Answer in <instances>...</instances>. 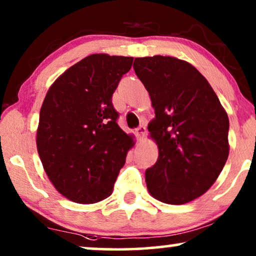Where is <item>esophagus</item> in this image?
I'll list each match as a JSON object with an SVG mask.
<instances>
[{
	"label": "esophagus",
	"instance_id": "34e87169",
	"mask_svg": "<svg viewBox=\"0 0 256 256\" xmlns=\"http://www.w3.org/2000/svg\"><path fill=\"white\" fill-rule=\"evenodd\" d=\"M135 134H136V136H138V138H140V140H141V138H144V134H146V127H144V124L138 126V127L135 129Z\"/></svg>",
	"mask_w": 256,
	"mask_h": 256
}]
</instances>
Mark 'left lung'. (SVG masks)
<instances>
[{
  "label": "left lung",
  "instance_id": "obj_1",
  "mask_svg": "<svg viewBox=\"0 0 256 256\" xmlns=\"http://www.w3.org/2000/svg\"><path fill=\"white\" fill-rule=\"evenodd\" d=\"M135 74L150 95L155 118L149 132L158 161L146 170L152 196L184 204L213 186L230 154V120L204 76L170 56L134 60Z\"/></svg>",
  "mask_w": 256,
  "mask_h": 256
}]
</instances>
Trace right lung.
<instances>
[{"label":"right lung","instance_id":"1","mask_svg":"<svg viewBox=\"0 0 256 256\" xmlns=\"http://www.w3.org/2000/svg\"><path fill=\"white\" fill-rule=\"evenodd\" d=\"M132 58L92 54L67 69L46 95L36 144L49 180L78 204L112 194L134 144L118 124L112 98Z\"/></svg>","mask_w":256,"mask_h":256}]
</instances>
